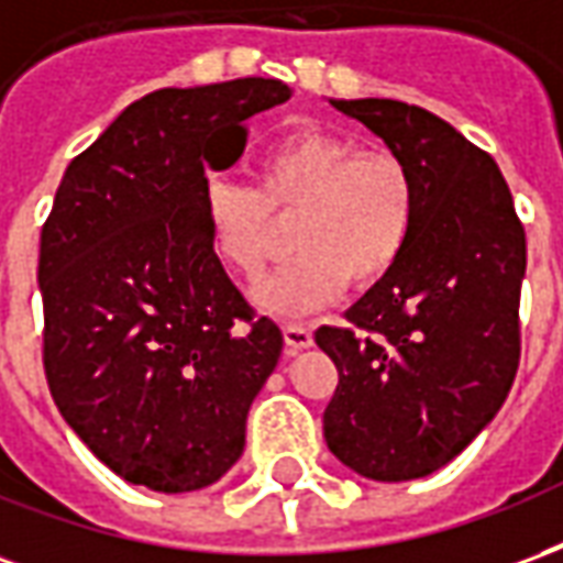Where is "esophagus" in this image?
<instances>
[{
    "instance_id": "obj_1",
    "label": "esophagus",
    "mask_w": 563,
    "mask_h": 563,
    "mask_svg": "<svg viewBox=\"0 0 563 563\" xmlns=\"http://www.w3.org/2000/svg\"><path fill=\"white\" fill-rule=\"evenodd\" d=\"M283 341H286V355H295L313 346V334L305 325H283Z\"/></svg>"
}]
</instances>
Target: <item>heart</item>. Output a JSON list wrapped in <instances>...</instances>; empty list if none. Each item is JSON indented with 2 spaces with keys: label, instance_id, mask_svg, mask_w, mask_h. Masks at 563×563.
Returning <instances> with one entry per match:
<instances>
[{
  "label": "heart",
  "instance_id": "obj_1",
  "mask_svg": "<svg viewBox=\"0 0 563 563\" xmlns=\"http://www.w3.org/2000/svg\"><path fill=\"white\" fill-rule=\"evenodd\" d=\"M258 186L213 174L201 186L210 250L253 280L268 265L280 225L292 222L295 258L256 283L253 305L277 319H305L341 298L346 283L371 289L389 277L410 244L416 189L391 153L305 132L258 159Z\"/></svg>",
  "mask_w": 563,
  "mask_h": 563
}]
</instances>
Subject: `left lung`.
Here are the masks:
<instances>
[{"label":"left lung","mask_w":563,"mask_h":563,"mask_svg":"<svg viewBox=\"0 0 563 563\" xmlns=\"http://www.w3.org/2000/svg\"><path fill=\"white\" fill-rule=\"evenodd\" d=\"M410 172L416 222L389 277L317 343L341 383L322 416L331 455L374 483L440 471L492 422L519 367L525 229L497 162L424 108L329 99Z\"/></svg>","instance_id":"1"}]
</instances>
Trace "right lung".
Returning a JSON list of instances; mask_svg holds the SVG:
<instances>
[{
	"label": "right lung",
	"mask_w": 563,
	"mask_h": 563,
	"mask_svg": "<svg viewBox=\"0 0 563 563\" xmlns=\"http://www.w3.org/2000/svg\"><path fill=\"white\" fill-rule=\"evenodd\" d=\"M292 90L238 78L132 102L63 174L42 229L44 374L68 428L126 483L208 488L246 443L283 353L210 250L205 172L246 147V120Z\"/></svg>",
	"instance_id": "obj_1"
}]
</instances>
